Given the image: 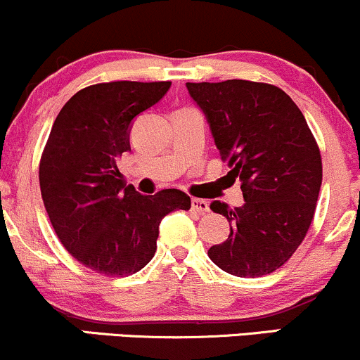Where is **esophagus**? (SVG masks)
Listing matches in <instances>:
<instances>
[{
  "instance_id": "obj_1",
  "label": "esophagus",
  "mask_w": 360,
  "mask_h": 360,
  "mask_svg": "<svg viewBox=\"0 0 360 360\" xmlns=\"http://www.w3.org/2000/svg\"><path fill=\"white\" fill-rule=\"evenodd\" d=\"M191 210H193V212H196V213H206V212H210V205H208V201L193 198V200H191Z\"/></svg>"
}]
</instances>
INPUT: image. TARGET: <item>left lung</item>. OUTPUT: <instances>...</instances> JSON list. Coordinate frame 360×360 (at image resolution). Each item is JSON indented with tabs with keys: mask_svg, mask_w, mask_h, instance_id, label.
<instances>
[{
	"mask_svg": "<svg viewBox=\"0 0 360 360\" xmlns=\"http://www.w3.org/2000/svg\"><path fill=\"white\" fill-rule=\"evenodd\" d=\"M203 111L221 160L242 183L243 203L210 208L230 235L208 257L229 274L259 278L279 269L303 242L321 186V157L307 120L283 89L229 79L186 82Z\"/></svg>",
	"mask_w": 360,
	"mask_h": 360,
	"instance_id": "1",
	"label": "left lung"
}]
</instances>
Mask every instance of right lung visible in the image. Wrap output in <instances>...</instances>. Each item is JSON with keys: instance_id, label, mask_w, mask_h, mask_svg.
I'll return each instance as SVG.
<instances>
[{"instance_id": "add662e5", "label": "right lung", "mask_w": 360, "mask_h": 360, "mask_svg": "<svg viewBox=\"0 0 360 360\" xmlns=\"http://www.w3.org/2000/svg\"><path fill=\"white\" fill-rule=\"evenodd\" d=\"M169 81H115L77 91L53 122L39 179L49 218L74 259L105 276H130L154 257L167 213L191 208L179 189L152 196L125 186L117 162L134 120L159 103Z\"/></svg>"}]
</instances>
